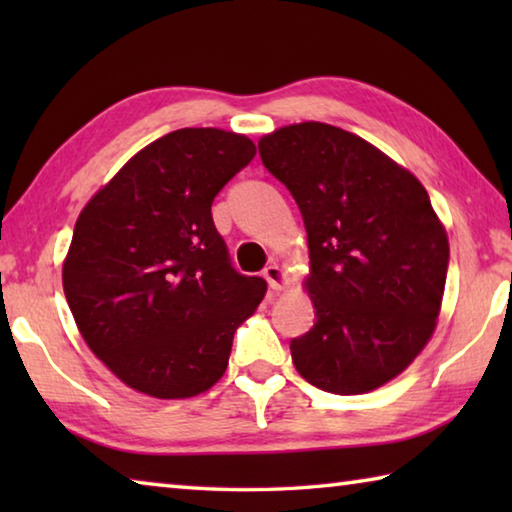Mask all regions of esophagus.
I'll use <instances>...</instances> for the list:
<instances>
[{
  "instance_id": "34e87169",
  "label": "esophagus",
  "mask_w": 512,
  "mask_h": 512,
  "mask_svg": "<svg viewBox=\"0 0 512 512\" xmlns=\"http://www.w3.org/2000/svg\"><path fill=\"white\" fill-rule=\"evenodd\" d=\"M264 277L268 282V287H271L273 291H282L289 287V277H287V271L280 264H268L264 268Z\"/></svg>"
}]
</instances>
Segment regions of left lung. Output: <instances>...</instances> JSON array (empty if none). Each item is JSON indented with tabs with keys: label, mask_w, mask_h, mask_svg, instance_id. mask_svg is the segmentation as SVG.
Wrapping results in <instances>:
<instances>
[{
	"label": "left lung",
	"mask_w": 512,
	"mask_h": 512,
	"mask_svg": "<svg viewBox=\"0 0 512 512\" xmlns=\"http://www.w3.org/2000/svg\"><path fill=\"white\" fill-rule=\"evenodd\" d=\"M259 155L307 228L316 325L291 341L293 366L320 391H375L411 366L436 329L445 225L409 169L343 128L282 126L259 140Z\"/></svg>",
	"instance_id": "8db88e82"
}]
</instances>
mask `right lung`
<instances>
[{
	"label": "right lung",
	"mask_w": 512,
	"mask_h": 512,
	"mask_svg": "<svg viewBox=\"0 0 512 512\" xmlns=\"http://www.w3.org/2000/svg\"><path fill=\"white\" fill-rule=\"evenodd\" d=\"M255 153L246 135L180 128L137 151L76 219L67 305L88 348L133 391H210L262 302L266 282L230 266L212 221L214 196Z\"/></svg>",
	"instance_id": "1"
}]
</instances>
